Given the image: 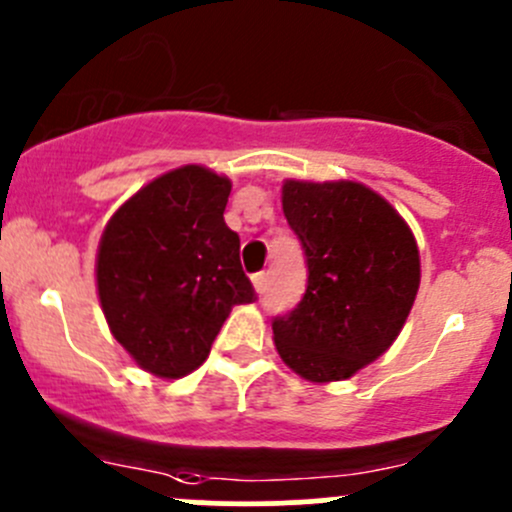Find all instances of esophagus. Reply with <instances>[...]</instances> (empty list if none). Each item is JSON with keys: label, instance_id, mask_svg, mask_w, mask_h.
Returning <instances> with one entry per match:
<instances>
[{"label": "esophagus", "instance_id": "1", "mask_svg": "<svg viewBox=\"0 0 512 512\" xmlns=\"http://www.w3.org/2000/svg\"><path fill=\"white\" fill-rule=\"evenodd\" d=\"M252 285H255V289L257 292H265V287H267V275L265 272H257V275H252Z\"/></svg>", "mask_w": 512, "mask_h": 512}]
</instances>
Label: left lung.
Instances as JSON below:
<instances>
[{
  "mask_svg": "<svg viewBox=\"0 0 512 512\" xmlns=\"http://www.w3.org/2000/svg\"><path fill=\"white\" fill-rule=\"evenodd\" d=\"M282 210L307 257V289L272 319L275 347L302 379H349L394 344L414 307L416 240L379 193L352 180H287Z\"/></svg>",
  "mask_w": 512,
  "mask_h": 512,
  "instance_id": "obj_1",
  "label": "left lung"
}]
</instances>
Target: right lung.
<instances>
[{"label":"right lung","mask_w":512,"mask_h":512,"mask_svg":"<svg viewBox=\"0 0 512 512\" xmlns=\"http://www.w3.org/2000/svg\"><path fill=\"white\" fill-rule=\"evenodd\" d=\"M230 188L183 165L126 200L101 235L96 285L111 334L163 379L198 369L230 309L257 299L223 218Z\"/></svg>","instance_id":"1"}]
</instances>
